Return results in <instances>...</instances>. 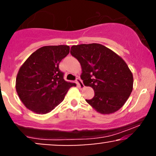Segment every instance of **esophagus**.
I'll use <instances>...</instances> for the list:
<instances>
[{
  "instance_id": "1",
  "label": "esophagus",
  "mask_w": 156,
  "mask_h": 156,
  "mask_svg": "<svg viewBox=\"0 0 156 156\" xmlns=\"http://www.w3.org/2000/svg\"><path fill=\"white\" fill-rule=\"evenodd\" d=\"M76 83H77V84H78V86H79L80 88H83V87H84V85H83V82H82V80H81V79H80V78H77V79H76Z\"/></svg>"
}]
</instances>
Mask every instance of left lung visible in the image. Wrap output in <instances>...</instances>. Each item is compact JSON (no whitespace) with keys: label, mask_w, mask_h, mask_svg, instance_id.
Returning <instances> with one entry per match:
<instances>
[{"label":"left lung","mask_w":156,"mask_h":156,"mask_svg":"<svg viewBox=\"0 0 156 156\" xmlns=\"http://www.w3.org/2000/svg\"><path fill=\"white\" fill-rule=\"evenodd\" d=\"M70 53L81 66L80 78L94 91L86 101L102 114L116 112L128 99L133 85L131 71L122 58L101 44H81L71 47Z\"/></svg>","instance_id":"8db88e82"}]
</instances>
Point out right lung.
<instances>
[{"instance_id": "obj_1", "label": "right lung", "mask_w": 156, "mask_h": 156, "mask_svg": "<svg viewBox=\"0 0 156 156\" xmlns=\"http://www.w3.org/2000/svg\"><path fill=\"white\" fill-rule=\"evenodd\" d=\"M69 53L68 45L39 48L26 60L16 78V91L25 106L38 114L51 112L76 84L64 79L58 66Z\"/></svg>"}]
</instances>
